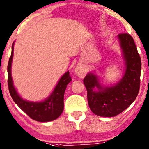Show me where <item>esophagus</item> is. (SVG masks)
Segmentation results:
<instances>
[{"mask_svg":"<svg viewBox=\"0 0 149 149\" xmlns=\"http://www.w3.org/2000/svg\"><path fill=\"white\" fill-rule=\"evenodd\" d=\"M86 73V68L83 66L82 65H77L75 68V74H77V76H78L80 78H83L85 77Z\"/></svg>","mask_w":149,"mask_h":149,"instance_id":"esophagus-1","label":"esophagus"}]
</instances>
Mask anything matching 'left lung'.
Segmentation results:
<instances>
[{"label": "left lung", "instance_id": "obj_1", "mask_svg": "<svg viewBox=\"0 0 149 149\" xmlns=\"http://www.w3.org/2000/svg\"><path fill=\"white\" fill-rule=\"evenodd\" d=\"M118 38L126 65L121 80L114 86L103 87L92 72L84 79L89 107L99 116L113 117L123 112L134 101L140 90L142 64L134 40L128 33L119 34Z\"/></svg>", "mask_w": 149, "mask_h": 149}]
</instances>
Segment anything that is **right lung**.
<instances>
[{"label":"right lung","instance_id":"obj_1","mask_svg":"<svg viewBox=\"0 0 149 149\" xmlns=\"http://www.w3.org/2000/svg\"><path fill=\"white\" fill-rule=\"evenodd\" d=\"M13 42L11 55L9 57L7 72H8V88L9 93L13 101L31 118L39 122H49L57 119L63 111V97L67 85L72 80L69 71L61 77L58 84L49 97L41 102H31L20 97L13 86L11 77V63L13 55Z\"/></svg>","mask_w":149,"mask_h":149}]
</instances>
